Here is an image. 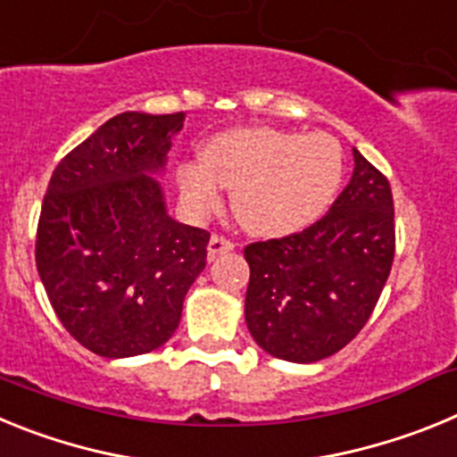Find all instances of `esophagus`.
<instances>
[{"instance_id":"1","label":"esophagus","mask_w":457,"mask_h":457,"mask_svg":"<svg viewBox=\"0 0 457 457\" xmlns=\"http://www.w3.org/2000/svg\"><path fill=\"white\" fill-rule=\"evenodd\" d=\"M233 247H236V245H233L231 240H226L224 236H212L208 242V258H215L220 256V253L233 252Z\"/></svg>"}]
</instances>
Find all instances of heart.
<instances>
[{
  "mask_svg": "<svg viewBox=\"0 0 457 457\" xmlns=\"http://www.w3.org/2000/svg\"><path fill=\"white\" fill-rule=\"evenodd\" d=\"M343 179V151L325 132L236 128L212 137L204 162L179 167L185 204L210 212L221 201V185L236 189L240 224L261 237L304 231L332 205Z\"/></svg>",
  "mask_w": 457,
  "mask_h": 457,
  "instance_id": "obj_1",
  "label": "heart"
}]
</instances>
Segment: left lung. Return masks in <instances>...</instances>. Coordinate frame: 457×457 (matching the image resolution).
<instances>
[{
    "label": "left lung",
    "instance_id": "obj_1",
    "mask_svg": "<svg viewBox=\"0 0 457 457\" xmlns=\"http://www.w3.org/2000/svg\"><path fill=\"white\" fill-rule=\"evenodd\" d=\"M354 171L329 212L302 233L245 247V320L268 354L313 364L366 325L395 252L389 180L353 148Z\"/></svg>",
    "mask_w": 457,
    "mask_h": 457
}]
</instances>
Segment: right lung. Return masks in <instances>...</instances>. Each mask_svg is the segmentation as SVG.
Returning a JSON list of instances; mask_svg holds the SVG:
<instances>
[{
    "mask_svg": "<svg viewBox=\"0 0 457 457\" xmlns=\"http://www.w3.org/2000/svg\"><path fill=\"white\" fill-rule=\"evenodd\" d=\"M185 114L123 112L52 173L36 268L71 337L107 359L157 350L205 268L210 233L169 217L162 173Z\"/></svg>",
    "mask_w": 457,
    "mask_h": 457,
    "instance_id": "right-lung-1",
    "label": "right lung"
}]
</instances>
